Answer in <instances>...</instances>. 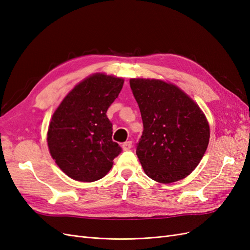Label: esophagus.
Returning <instances> with one entry per match:
<instances>
[{
    "label": "esophagus",
    "instance_id": "1",
    "mask_svg": "<svg viewBox=\"0 0 250 250\" xmlns=\"http://www.w3.org/2000/svg\"><path fill=\"white\" fill-rule=\"evenodd\" d=\"M132 147V142L131 141H128V142H125L122 144V148L124 151H127V150H130Z\"/></svg>",
    "mask_w": 250,
    "mask_h": 250
}]
</instances>
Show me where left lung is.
Listing matches in <instances>:
<instances>
[{
    "label": "left lung",
    "mask_w": 250,
    "mask_h": 250,
    "mask_svg": "<svg viewBox=\"0 0 250 250\" xmlns=\"http://www.w3.org/2000/svg\"><path fill=\"white\" fill-rule=\"evenodd\" d=\"M144 130L137 155L146 175L175 183L196 169L209 142V125L192 98L171 82L131 78Z\"/></svg>",
    "instance_id": "8db88e82"
}]
</instances>
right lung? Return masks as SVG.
<instances>
[{"instance_id":"1","label":"right lung","mask_w":250,"mask_h":250,"mask_svg":"<svg viewBox=\"0 0 250 250\" xmlns=\"http://www.w3.org/2000/svg\"><path fill=\"white\" fill-rule=\"evenodd\" d=\"M124 79L105 73L84 78L60 102L51 118L47 143L50 154L74 180L92 183L110 171L121 148L112 142L106 116Z\"/></svg>"}]
</instances>
